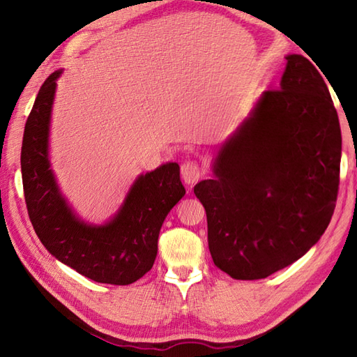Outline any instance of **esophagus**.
Segmentation results:
<instances>
[{
    "label": "esophagus",
    "instance_id": "34e87169",
    "mask_svg": "<svg viewBox=\"0 0 357 357\" xmlns=\"http://www.w3.org/2000/svg\"><path fill=\"white\" fill-rule=\"evenodd\" d=\"M202 174L204 172L201 167L193 161H187L181 165V176H183V181L188 187H192L198 183V181L202 178Z\"/></svg>",
    "mask_w": 357,
    "mask_h": 357
}]
</instances>
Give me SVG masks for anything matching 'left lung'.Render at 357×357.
Segmentation results:
<instances>
[{
  "instance_id": "8db88e82",
  "label": "left lung",
  "mask_w": 357,
  "mask_h": 357,
  "mask_svg": "<svg viewBox=\"0 0 357 357\" xmlns=\"http://www.w3.org/2000/svg\"><path fill=\"white\" fill-rule=\"evenodd\" d=\"M279 90L253 104L195 185L208 248L234 279H264L304 256L331 221L342 136L328 87L302 55H287Z\"/></svg>"
}]
</instances>
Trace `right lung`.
Listing matches in <instances>:
<instances>
[{"label":"right lung","mask_w":357,"mask_h":357,"mask_svg":"<svg viewBox=\"0 0 357 357\" xmlns=\"http://www.w3.org/2000/svg\"><path fill=\"white\" fill-rule=\"evenodd\" d=\"M61 75L59 69L44 81L22 136L21 173L29 218L43 245L67 267L95 282L133 284L153 267L164 219L185 195L179 165L165 162L138 174L105 222L78 216L50 162L52 110Z\"/></svg>","instance_id":"obj_1"}]
</instances>
